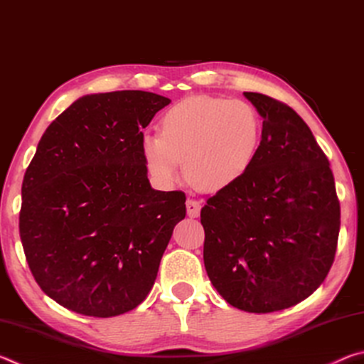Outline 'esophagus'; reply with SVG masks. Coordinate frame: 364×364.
<instances>
[{
    "instance_id": "34e87169",
    "label": "esophagus",
    "mask_w": 364,
    "mask_h": 364,
    "mask_svg": "<svg viewBox=\"0 0 364 364\" xmlns=\"http://www.w3.org/2000/svg\"><path fill=\"white\" fill-rule=\"evenodd\" d=\"M186 212L189 218H197L200 213V204L194 199H188L186 200Z\"/></svg>"
}]
</instances>
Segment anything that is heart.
Instances as JSON below:
<instances>
[{
  "instance_id": "b5f03b06",
  "label": "heart",
  "mask_w": 364,
  "mask_h": 364,
  "mask_svg": "<svg viewBox=\"0 0 364 364\" xmlns=\"http://www.w3.org/2000/svg\"><path fill=\"white\" fill-rule=\"evenodd\" d=\"M159 136L144 134L141 154L149 175L162 186L181 176L205 191L231 188L249 173L262 146L263 123L247 101L191 96L160 117Z\"/></svg>"
}]
</instances>
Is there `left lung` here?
<instances>
[{
	"label": "left lung",
	"instance_id": "8db88e82",
	"mask_svg": "<svg viewBox=\"0 0 364 364\" xmlns=\"http://www.w3.org/2000/svg\"><path fill=\"white\" fill-rule=\"evenodd\" d=\"M263 119L262 146L241 181L200 210L204 264L228 304L249 313L297 305L334 262L341 205L329 160L301 117L244 93Z\"/></svg>",
	"mask_w": 364,
	"mask_h": 364
}]
</instances>
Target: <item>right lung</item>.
<instances>
[{
    "mask_svg": "<svg viewBox=\"0 0 364 364\" xmlns=\"http://www.w3.org/2000/svg\"><path fill=\"white\" fill-rule=\"evenodd\" d=\"M170 100L149 91L86 95L43 133L22 183L19 232L48 297L85 316L136 308L157 278L181 191H156L143 128Z\"/></svg>",
    "mask_w": 364,
    "mask_h": 364,
    "instance_id": "right-lung-1",
    "label": "right lung"
}]
</instances>
